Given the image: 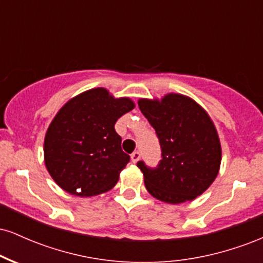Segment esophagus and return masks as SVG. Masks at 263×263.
I'll return each instance as SVG.
<instances>
[{
	"label": "esophagus",
	"mask_w": 263,
	"mask_h": 263,
	"mask_svg": "<svg viewBox=\"0 0 263 263\" xmlns=\"http://www.w3.org/2000/svg\"><path fill=\"white\" fill-rule=\"evenodd\" d=\"M140 158H141V153L138 152V151H136V152H134L131 155V159L134 163H137L138 161H140Z\"/></svg>",
	"instance_id": "1"
}]
</instances>
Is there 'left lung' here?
<instances>
[{
	"instance_id": "left-lung-1",
	"label": "left lung",
	"mask_w": 263,
	"mask_h": 263,
	"mask_svg": "<svg viewBox=\"0 0 263 263\" xmlns=\"http://www.w3.org/2000/svg\"><path fill=\"white\" fill-rule=\"evenodd\" d=\"M141 112L155 128L162 159L155 168L137 167L152 197L170 204L194 200L215 180L221 146L213 121L188 96L168 93L162 100L138 101Z\"/></svg>"
}]
</instances>
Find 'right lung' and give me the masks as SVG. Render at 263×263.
<instances>
[{
    "label": "right lung",
    "instance_id": "obj_1",
    "mask_svg": "<svg viewBox=\"0 0 263 263\" xmlns=\"http://www.w3.org/2000/svg\"><path fill=\"white\" fill-rule=\"evenodd\" d=\"M134 107L128 98L115 99L98 87L60 108L44 138L45 167L60 188L91 197L116 185L129 156L121 148L115 123Z\"/></svg>",
    "mask_w": 263,
    "mask_h": 263
}]
</instances>
